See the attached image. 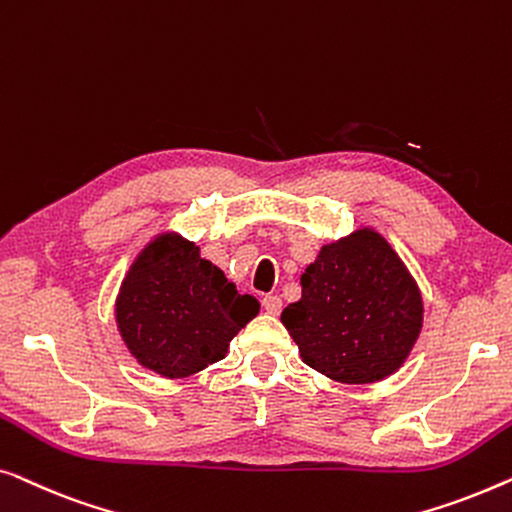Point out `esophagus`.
<instances>
[{
  "mask_svg": "<svg viewBox=\"0 0 512 512\" xmlns=\"http://www.w3.org/2000/svg\"><path fill=\"white\" fill-rule=\"evenodd\" d=\"M262 306L269 315H278L280 311H283V299L276 297V294H269V297L262 299Z\"/></svg>",
  "mask_w": 512,
  "mask_h": 512,
  "instance_id": "esophagus-1",
  "label": "esophagus"
}]
</instances>
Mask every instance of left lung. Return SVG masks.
Wrapping results in <instances>:
<instances>
[{"label":"left lung","instance_id":"left-lung-1","mask_svg":"<svg viewBox=\"0 0 512 512\" xmlns=\"http://www.w3.org/2000/svg\"><path fill=\"white\" fill-rule=\"evenodd\" d=\"M422 294L378 232L357 229L322 246L301 273V299L280 315L301 359L336 383L392 376L422 329Z\"/></svg>","mask_w":512,"mask_h":512}]
</instances>
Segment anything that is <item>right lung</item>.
<instances>
[{
  "instance_id": "add662e5",
  "label": "right lung",
  "mask_w": 512,
  "mask_h": 512,
  "mask_svg": "<svg viewBox=\"0 0 512 512\" xmlns=\"http://www.w3.org/2000/svg\"><path fill=\"white\" fill-rule=\"evenodd\" d=\"M259 313L181 234L155 236L129 266L115 301L118 331L136 362L164 378L192 376L227 355Z\"/></svg>"
}]
</instances>
